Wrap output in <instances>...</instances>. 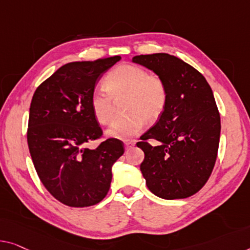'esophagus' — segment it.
I'll list each match as a JSON object with an SVG mask.
<instances>
[{
	"label": "esophagus",
	"mask_w": 250,
	"mask_h": 250,
	"mask_svg": "<svg viewBox=\"0 0 250 250\" xmlns=\"http://www.w3.org/2000/svg\"><path fill=\"white\" fill-rule=\"evenodd\" d=\"M135 145H136V141H135V140L125 141V147L126 150H128V149H131L133 146H135Z\"/></svg>",
	"instance_id": "34e87169"
}]
</instances>
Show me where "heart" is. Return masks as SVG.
<instances>
[{"instance_id": "obj_1", "label": "heart", "mask_w": 250, "mask_h": 250, "mask_svg": "<svg viewBox=\"0 0 250 250\" xmlns=\"http://www.w3.org/2000/svg\"><path fill=\"white\" fill-rule=\"evenodd\" d=\"M105 89L96 88L91 95V109L96 120L105 125L113 119L115 102L125 98L128 115L117 119L106 135L119 140H129L143 131L146 119L155 121L161 117L167 103L166 83L155 74L137 65H120L104 81Z\"/></svg>"}]
</instances>
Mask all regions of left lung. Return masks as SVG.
<instances>
[{"instance_id":"obj_1","label":"left lung","mask_w":250,"mask_h":250,"mask_svg":"<svg viewBox=\"0 0 250 250\" xmlns=\"http://www.w3.org/2000/svg\"><path fill=\"white\" fill-rule=\"evenodd\" d=\"M132 62L161 76L167 103L161 118L141 136L140 170L147 188L162 199L199 192L213 170L220 140V114L210 85L200 72L168 54L135 56ZM149 139L158 141L152 146Z\"/></svg>"}]
</instances>
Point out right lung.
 Segmentation results:
<instances>
[{"label":"right lung","instance_id":"obj_1","mask_svg":"<svg viewBox=\"0 0 250 250\" xmlns=\"http://www.w3.org/2000/svg\"><path fill=\"white\" fill-rule=\"evenodd\" d=\"M120 56L68 62L37 87L30 104L28 146L47 191L73 208L91 207L105 197L112 166L124 155L120 140L110 138L95 149L85 146L102 136L91 109V95Z\"/></svg>","mask_w":250,"mask_h":250}]
</instances>
